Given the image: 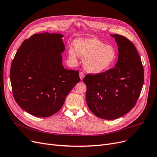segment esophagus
I'll list each match as a JSON object with an SVG mask.
<instances>
[{"instance_id":"esophagus-1","label":"esophagus","mask_w":157,"mask_h":157,"mask_svg":"<svg viewBox=\"0 0 157 157\" xmlns=\"http://www.w3.org/2000/svg\"><path fill=\"white\" fill-rule=\"evenodd\" d=\"M84 77H85V75H84V72H82V71L80 72V79L82 80L84 78Z\"/></svg>"}]
</instances>
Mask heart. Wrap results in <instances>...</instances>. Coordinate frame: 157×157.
I'll return each mask as SVG.
<instances>
[{
    "label": "heart",
    "mask_w": 157,
    "mask_h": 157,
    "mask_svg": "<svg viewBox=\"0 0 157 157\" xmlns=\"http://www.w3.org/2000/svg\"><path fill=\"white\" fill-rule=\"evenodd\" d=\"M75 44V48L70 47L69 49L70 59L76 61L79 56L86 59L84 66L90 73L98 74L107 71L116 60L115 48L98 39H78Z\"/></svg>",
    "instance_id": "1"
}]
</instances>
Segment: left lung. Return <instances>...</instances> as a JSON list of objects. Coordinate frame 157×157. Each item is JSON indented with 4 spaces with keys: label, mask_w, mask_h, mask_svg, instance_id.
I'll use <instances>...</instances> for the list:
<instances>
[{
    "label": "left lung",
    "mask_w": 157,
    "mask_h": 157,
    "mask_svg": "<svg viewBox=\"0 0 157 157\" xmlns=\"http://www.w3.org/2000/svg\"><path fill=\"white\" fill-rule=\"evenodd\" d=\"M111 36L118 46L115 67L101 73L87 74L83 78L90 109L105 120L118 118L132 109L144 84V67L133 42L120 35Z\"/></svg>",
    "instance_id": "1"
}]
</instances>
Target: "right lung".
<instances>
[{"instance_id":"add662e5","label":"right lung","mask_w":157,"mask_h":157,"mask_svg":"<svg viewBox=\"0 0 157 157\" xmlns=\"http://www.w3.org/2000/svg\"><path fill=\"white\" fill-rule=\"evenodd\" d=\"M62 36L48 32L34 34L22 42L12 61L10 80L14 98L35 117H48L59 111L80 81L77 70L62 66Z\"/></svg>"}]
</instances>
